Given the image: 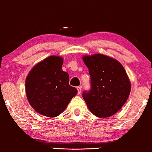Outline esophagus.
<instances>
[{
	"instance_id": "1",
	"label": "esophagus",
	"mask_w": 152,
	"mask_h": 152,
	"mask_svg": "<svg viewBox=\"0 0 152 152\" xmlns=\"http://www.w3.org/2000/svg\"><path fill=\"white\" fill-rule=\"evenodd\" d=\"M77 89L78 95H80L81 93V91H82V88H81L80 86H78V87H77Z\"/></svg>"
}]
</instances>
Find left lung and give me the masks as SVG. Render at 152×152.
I'll list each match as a JSON object with an SVG mask.
<instances>
[{
  "instance_id": "1",
  "label": "left lung",
  "mask_w": 152,
  "mask_h": 152,
  "mask_svg": "<svg viewBox=\"0 0 152 152\" xmlns=\"http://www.w3.org/2000/svg\"><path fill=\"white\" fill-rule=\"evenodd\" d=\"M83 61L91 77V89L82 93L88 109L98 118L114 115L125 104L131 91L124 67L117 60L101 54L84 56Z\"/></svg>"
}]
</instances>
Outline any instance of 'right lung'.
I'll use <instances>...</instances> for the list:
<instances>
[{
    "label": "right lung",
    "mask_w": 152,
    "mask_h": 152,
    "mask_svg": "<svg viewBox=\"0 0 152 152\" xmlns=\"http://www.w3.org/2000/svg\"><path fill=\"white\" fill-rule=\"evenodd\" d=\"M63 59L50 56L37 64L26 81L27 98L37 112L55 118L66 109L77 93L69 85V75L61 69Z\"/></svg>",
    "instance_id": "1"
}]
</instances>
